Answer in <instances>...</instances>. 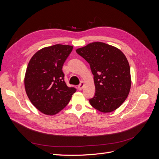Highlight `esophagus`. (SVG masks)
I'll return each mask as SVG.
<instances>
[{"instance_id": "obj_1", "label": "esophagus", "mask_w": 159, "mask_h": 159, "mask_svg": "<svg viewBox=\"0 0 159 159\" xmlns=\"http://www.w3.org/2000/svg\"><path fill=\"white\" fill-rule=\"evenodd\" d=\"M84 86H85V84H84V81H81V83H80V84L78 85V89H79V90H81V89H82L84 88Z\"/></svg>"}]
</instances>
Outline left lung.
<instances>
[{"label": "left lung", "instance_id": "8db88e82", "mask_svg": "<svg viewBox=\"0 0 159 159\" xmlns=\"http://www.w3.org/2000/svg\"><path fill=\"white\" fill-rule=\"evenodd\" d=\"M89 64L95 93L89 99L101 112H112L125 101L131 85L130 66L126 56L117 48L103 42H92L76 50Z\"/></svg>", "mask_w": 159, "mask_h": 159}]
</instances>
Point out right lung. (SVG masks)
<instances>
[{"label": "right lung", "mask_w": 159, "mask_h": 159, "mask_svg": "<svg viewBox=\"0 0 159 159\" xmlns=\"http://www.w3.org/2000/svg\"><path fill=\"white\" fill-rule=\"evenodd\" d=\"M73 46L56 44L38 50L30 59L25 77L26 94L40 112L48 115L59 113L68 104L76 91L68 87L62 71Z\"/></svg>", "instance_id": "right-lung-1"}]
</instances>
